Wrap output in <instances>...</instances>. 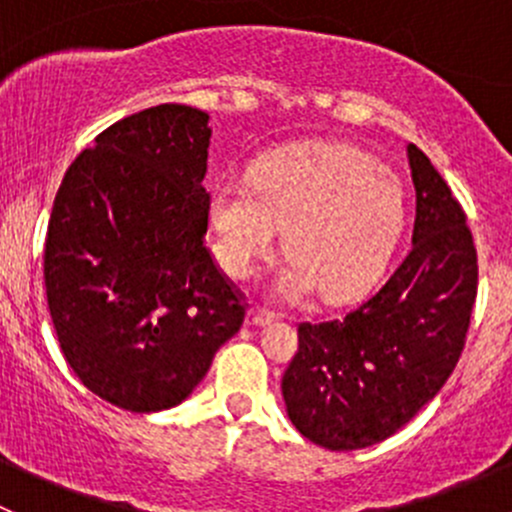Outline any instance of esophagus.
I'll return each instance as SVG.
<instances>
[{
	"label": "esophagus",
	"instance_id": "1",
	"mask_svg": "<svg viewBox=\"0 0 512 512\" xmlns=\"http://www.w3.org/2000/svg\"><path fill=\"white\" fill-rule=\"evenodd\" d=\"M272 314L265 309H247V327H265L272 322Z\"/></svg>",
	"mask_w": 512,
	"mask_h": 512
}]
</instances>
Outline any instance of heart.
Masks as SVG:
<instances>
[{"mask_svg":"<svg viewBox=\"0 0 512 512\" xmlns=\"http://www.w3.org/2000/svg\"><path fill=\"white\" fill-rule=\"evenodd\" d=\"M208 218L215 257L235 280L250 275L285 230L289 265L275 282L285 302L314 292L324 302H354L384 272L404 230L406 200L399 178L347 143H302L270 153L250 183L213 185Z\"/></svg>","mask_w":512,"mask_h":512,"instance_id":"1","label":"heart"}]
</instances>
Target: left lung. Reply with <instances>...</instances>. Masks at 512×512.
Listing matches in <instances>:
<instances>
[{"label":"left lung","mask_w":512,"mask_h":512,"mask_svg":"<svg viewBox=\"0 0 512 512\" xmlns=\"http://www.w3.org/2000/svg\"><path fill=\"white\" fill-rule=\"evenodd\" d=\"M416 188L411 250L344 319L299 324L282 376L287 416L329 451L394 436L441 391L466 344L478 257L466 213L426 153L406 146Z\"/></svg>","instance_id":"obj_1"}]
</instances>
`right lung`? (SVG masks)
Masks as SVG:
<instances>
[{
	"label": "right lung",
	"mask_w": 512,
	"mask_h": 512,
	"mask_svg": "<svg viewBox=\"0 0 512 512\" xmlns=\"http://www.w3.org/2000/svg\"><path fill=\"white\" fill-rule=\"evenodd\" d=\"M208 121L160 103L113 123L51 208L44 285L59 347L86 389L133 414L188 399L245 319L203 245Z\"/></svg>",
	"instance_id": "1"
}]
</instances>
